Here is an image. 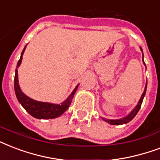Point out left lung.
Segmentation results:
<instances>
[{
	"mask_svg": "<svg viewBox=\"0 0 160 160\" xmlns=\"http://www.w3.org/2000/svg\"><path fill=\"white\" fill-rule=\"evenodd\" d=\"M141 51H142V48H141ZM142 52H143V51H142ZM143 63H144V62H143ZM144 65H145V63H144ZM146 88H147V83H146L144 91H143V94H142V96H141L140 99H139V101H138V104L136 105V107L133 108V111H132V112H131L128 115V116H126V117H124V118H120V119H108V118H102V119L104 120L105 122H108V123H110V124H112V125H121V124H124V123H127V122H130L131 120L133 119V118L135 117L136 114L138 113V112L139 111V109H140L141 105H142V102H143V98H144V96H145Z\"/></svg>",
	"mask_w": 160,
	"mask_h": 160,
	"instance_id": "obj_1",
	"label": "left lung"
}]
</instances>
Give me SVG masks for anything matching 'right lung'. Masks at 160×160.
I'll return each instance as SVG.
<instances>
[{
	"label": "right lung",
	"mask_w": 160,
	"mask_h": 160,
	"mask_svg": "<svg viewBox=\"0 0 160 160\" xmlns=\"http://www.w3.org/2000/svg\"><path fill=\"white\" fill-rule=\"evenodd\" d=\"M27 47V46H26ZM26 47L22 51V55L20 58V60L18 61L17 65V69H16V73H15V79H14V88L16 96L19 102L22 104V106L24 108L29 114H31L32 117L39 119H50V118H55L59 117L63 112H65L69 108L71 104L72 100L73 98V96L76 92L77 89L78 85L75 88L72 92L70 94L68 98H67L61 104H53L50 102H38L36 100H33L27 97V95H25L20 88L19 83H18V72H17V68L21 65L22 60V56L25 52Z\"/></svg>",
	"instance_id": "right-lung-1"
}]
</instances>
